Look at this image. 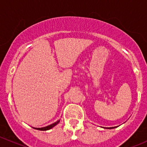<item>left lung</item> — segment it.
<instances>
[{
  "mask_svg": "<svg viewBox=\"0 0 147 147\" xmlns=\"http://www.w3.org/2000/svg\"><path fill=\"white\" fill-rule=\"evenodd\" d=\"M117 126H116V127H104V128H106V129H112V128H115V127H117Z\"/></svg>",
  "mask_w": 147,
  "mask_h": 147,
  "instance_id": "obj_1",
  "label": "left lung"
}]
</instances>
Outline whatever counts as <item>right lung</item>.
Masks as SVG:
<instances>
[{
	"label": "right lung",
	"mask_w": 147,
	"mask_h": 147,
	"mask_svg": "<svg viewBox=\"0 0 147 147\" xmlns=\"http://www.w3.org/2000/svg\"><path fill=\"white\" fill-rule=\"evenodd\" d=\"M59 122H60V120H57V122H55V123H53V124H51V125H49L46 126V127H33V128H35V129H37V130H39V131H48V130L51 129L52 127H54L55 125H57L58 124V123H59Z\"/></svg>",
	"instance_id": "add662e5"
}]
</instances>
